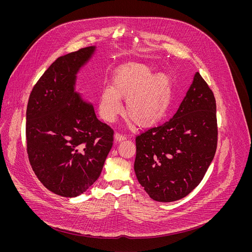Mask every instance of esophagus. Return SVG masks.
<instances>
[{
    "instance_id": "34e87169",
    "label": "esophagus",
    "mask_w": 252,
    "mask_h": 252,
    "mask_svg": "<svg viewBox=\"0 0 252 252\" xmlns=\"http://www.w3.org/2000/svg\"><path fill=\"white\" fill-rule=\"evenodd\" d=\"M126 134H122V133H120V132H116L115 133V140L116 141H122V140H124V139H126Z\"/></svg>"
}]
</instances>
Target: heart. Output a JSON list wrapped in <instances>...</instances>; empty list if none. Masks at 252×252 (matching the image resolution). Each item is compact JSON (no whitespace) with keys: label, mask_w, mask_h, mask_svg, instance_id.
Returning a JSON list of instances; mask_svg holds the SVG:
<instances>
[{"label":"heart","mask_w":252,"mask_h":252,"mask_svg":"<svg viewBox=\"0 0 252 252\" xmlns=\"http://www.w3.org/2000/svg\"><path fill=\"white\" fill-rule=\"evenodd\" d=\"M171 91L168 75H154V70L147 64L128 63L116 70L112 86L102 89L99 114L104 121L114 122L123 111L122 98H126L127 118L137 126H153L165 116Z\"/></svg>","instance_id":"1"}]
</instances>
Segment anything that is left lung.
<instances>
[{
	"label": "left lung",
	"instance_id": "8db88e82",
	"mask_svg": "<svg viewBox=\"0 0 252 252\" xmlns=\"http://www.w3.org/2000/svg\"><path fill=\"white\" fill-rule=\"evenodd\" d=\"M135 145V175L154 200H178L199 185L218 147L217 102L199 73L175 115L136 135Z\"/></svg>",
	"mask_w": 252,
	"mask_h": 252
}]
</instances>
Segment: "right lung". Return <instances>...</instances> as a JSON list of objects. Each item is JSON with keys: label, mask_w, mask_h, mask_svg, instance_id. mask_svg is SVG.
<instances>
[{"label": "right lung", "mask_w": 252, "mask_h": 252, "mask_svg": "<svg viewBox=\"0 0 252 252\" xmlns=\"http://www.w3.org/2000/svg\"><path fill=\"white\" fill-rule=\"evenodd\" d=\"M94 51L88 47L58 58L33 86L27 106L31 166L49 190L64 197L93 186L114 143V129L75 91L76 74Z\"/></svg>", "instance_id": "obj_1"}]
</instances>
